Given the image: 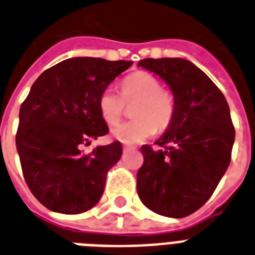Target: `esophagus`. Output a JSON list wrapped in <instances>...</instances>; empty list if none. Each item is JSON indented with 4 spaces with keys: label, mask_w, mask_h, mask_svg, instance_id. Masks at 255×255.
Here are the masks:
<instances>
[{
    "label": "esophagus",
    "mask_w": 255,
    "mask_h": 255,
    "mask_svg": "<svg viewBox=\"0 0 255 255\" xmlns=\"http://www.w3.org/2000/svg\"><path fill=\"white\" fill-rule=\"evenodd\" d=\"M132 149H134L133 146H129V145H124L123 146L124 152H129V150H132Z\"/></svg>",
    "instance_id": "34e87169"
}]
</instances>
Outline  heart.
I'll list each match as a JSON object with an SVG mask.
<instances>
[{"label":"heart","instance_id":"1","mask_svg":"<svg viewBox=\"0 0 255 255\" xmlns=\"http://www.w3.org/2000/svg\"><path fill=\"white\" fill-rule=\"evenodd\" d=\"M122 95L114 89H105L98 98L103 121L110 126L121 121L126 103L138 101L133 109L136 119L124 122L113 129L114 138L124 144H138L170 126L174 117V98L160 81L148 72H134L122 81Z\"/></svg>","mask_w":255,"mask_h":255}]
</instances>
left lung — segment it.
<instances>
[{"mask_svg": "<svg viewBox=\"0 0 255 255\" xmlns=\"http://www.w3.org/2000/svg\"><path fill=\"white\" fill-rule=\"evenodd\" d=\"M174 95V117L156 141L142 145L137 194L158 215L181 219L210 199L231 162L235 127L227 99L203 70L185 59H144Z\"/></svg>", "mask_w": 255, "mask_h": 255, "instance_id": "obj_1", "label": "left lung"}]
</instances>
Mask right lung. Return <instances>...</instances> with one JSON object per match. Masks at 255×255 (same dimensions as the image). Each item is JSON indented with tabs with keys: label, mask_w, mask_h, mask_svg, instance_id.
<instances>
[{
	"label": "right lung",
	"mask_w": 255,
	"mask_h": 255,
	"mask_svg": "<svg viewBox=\"0 0 255 255\" xmlns=\"http://www.w3.org/2000/svg\"><path fill=\"white\" fill-rule=\"evenodd\" d=\"M132 61L72 57L44 70L19 110L16 150L32 195L53 212L76 215L99 202L107 173L121 160L122 144L84 146L109 132L101 93Z\"/></svg>",
	"instance_id": "add662e5"
}]
</instances>
